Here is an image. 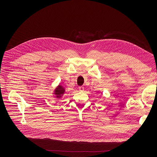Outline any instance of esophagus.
I'll return each instance as SVG.
<instances>
[{
    "label": "esophagus",
    "instance_id": "34e87169",
    "mask_svg": "<svg viewBox=\"0 0 157 157\" xmlns=\"http://www.w3.org/2000/svg\"><path fill=\"white\" fill-rule=\"evenodd\" d=\"M79 90L80 91H84V88L83 86H79Z\"/></svg>",
    "mask_w": 157,
    "mask_h": 157
}]
</instances>
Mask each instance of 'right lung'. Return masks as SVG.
Masks as SVG:
<instances>
[{"label":"right lung","mask_w":157,"mask_h":157,"mask_svg":"<svg viewBox=\"0 0 157 157\" xmlns=\"http://www.w3.org/2000/svg\"><path fill=\"white\" fill-rule=\"evenodd\" d=\"M64 91H65L64 88L62 86L59 85L55 89V93L54 94L56 95V98H61L63 95V94L64 93Z\"/></svg>","instance_id":"right-lung-1"}]
</instances>
